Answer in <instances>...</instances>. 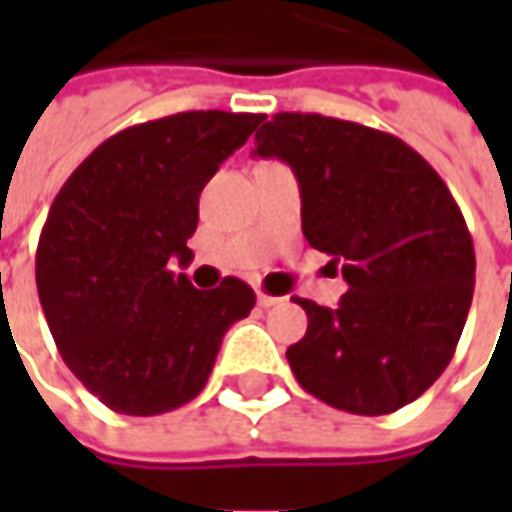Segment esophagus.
Here are the masks:
<instances>
[{
  "instance_id": "34e87169",
  "label": "esophagus",
  "mask_w": 512,
  "mask_h": 512,
  "mask_svg": "<svg viewBox=\"0 0 512 512\" xmlns=\"http://www.w3.org/2000/svg\"><path fill=\"white\" fill-rule=\"evenodd\" d=\"M285 299H279V296H271V293H266V290H260L257 293V304L263 307V310H268V307H277V304H282Z\"/></svg>"
}]
</instances>
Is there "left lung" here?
<instances>
[{"instance_id": "obj_1", "label": "left lung", "mask_w": 512, "mask_h": 512, "mask_svg": "<svg viewBox=\"0 0 512 512\" xmlns=\"http://www.w3.org/2000/svg\"><path fill=\"white\" fill-rule=\"evenodd\" d=\"M255 145L296 172L304 238L348 282L337 310L296 299L293 376L351 414L408 406L450 365L472 307V235L447 183L403 139L337 117L279 112Z\"/></svg>"}]
</instances>
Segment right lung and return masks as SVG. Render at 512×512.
<instances>
[{"mask_svg":"<svg viewBox=\"0 0 512 512\" xmlns=\"http://www.w3.org/2000/svg\"><path fill=\"white\" fill-rule=\"evenodd\" d=\"M266 115L180 112L109 136L51 202L35 282L71 373L117 414L153 417L208 384L224 332L255 307V290L224 277L197 290L186 246L200 191Z\"/></svg>","mask_w":512,"mask_h":512,"instance_id":"obj_1","label":"right lung"}]
</instances>
